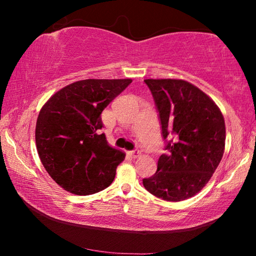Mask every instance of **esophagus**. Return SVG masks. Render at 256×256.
I'll return each mask as SVG.
<instances>
[{
	"label": "esophagus",
	"instance_id": "34e87169",
	"mask_svg": "<svg viewBox=\"0 0 256 256\" xmlns=\"http://www.w3.org/2000/svg\"><path fill=\"white\" fill-rule=\"evenodd\" d=\"M128 154L131 156L132 158H138V157H140L141 156V151H138V150H132V151H130L128 152Z\"/></svg>",
	"mask_w": 256,
	"mask_h": 256
}]
</instances>
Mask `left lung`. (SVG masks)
<instances>
[{
    "label": "left lung",
    "instance_id": "left-lung-1",
    "mask_svg": "<svg viewBox=\"0 0 256 256\" xmlns=\"http://www.w3.org/2000/svg\"><path fill=\"white\" fill-rule=\"evenodd\" d=\"M159 112L166 154L157 172L144 180L152 196L178 202L196 196L210 180L224 151L226 126L216 102L192 84L146 79Z\"/></svg>",
    "mask_w": 256,
    "mask_h": 256
}]
</instances>
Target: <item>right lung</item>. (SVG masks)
<instances>
[{
    "label": "right lung",
    "mask_w": 256,
    "mask_h": 256,
    "mask_svg": "<svg viewBox=\"0 0 256 256\" xmlns=\"http://www.w3.org/2000/svg\"><path fill=\"white\" fill-rule=\"evenodd\" d=\"M131 79H86L54 94L36 123V146L42 166L60 188L76 196L105 190L125 154L100 134L102 112Z\"/></svg>",
    "instance_id": "add662e5"
}]
</instances>
